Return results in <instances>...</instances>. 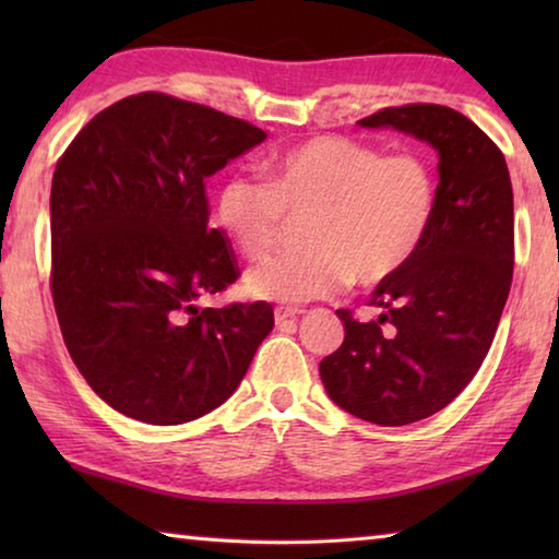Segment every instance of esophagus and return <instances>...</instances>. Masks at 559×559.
I'll return each mask as SVG.
<instances>
[{"mask_svg": "<svg viewBox=\"0 0 559 559\" xmlns=\"http://www.w3.org/2000/svg\"><path fill=\"white\" fill-rule=\"evenodd\" d=\"M298 316H300L298 308H276V313H273V318H276V325L293 323V320H298Z\"/></svg>", "mask_w": 559, "mask_h": 559, "instance_id": "34e87169", "label": "esophagus"}]
</instances>
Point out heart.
I'll return each mask as SVG.
<instances>
[{"instance_id": "1", "label": "heart", "mask_w": 559, "mask_h": 559, "mask_svg": "<svg viewBox=\"0 0 559 559\" xmlns=\"http://www.w3.org/2000/svg\"><path fill=\"white\" fill-rule=\"evenodd\" d=\"M439 185L427 157L382 155L337 135L302 140L269 159L266 179L231 175L216 192V222L249 259L276 246L288 216H308L302 253L259 263L253 298L323 300L353 278L382 286L409 266L433 226Z\"/></svg>"}]
</instances>
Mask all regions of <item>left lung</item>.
Segmentation results:
<instances>
[{
	"label": "left lung",
	"mask_w": 559,
	"mask_h": 559,
	"mask_svg": "<svg viewBox=\"0 0 559 559\" xmlns=\"http://www.w3.org/2000/svg\"><path fill=\"white\" fill-rule=\"evenodd\" d=\"M394 128L439 155V204L421 251L377 286V320L337 310L345 340L320 362L337 406L380 427L441 412L493 343L513 281V187L506 157L476 122L433 103L384 108L357 122Z\"/></svg>",
	"instance_id": "8db88e82"
}]
</instances>
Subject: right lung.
I'll return each instance as SVG.
<instances>
[{
    "label": "right lung",
    "mask_w": 559,
    "mask_h": 559,
    "mask_svg": "<svg viewBox=\"0 0 559 559\" xmlns=\"http://www.w3.org/2000/svg\"><path fill=\"white\" fill-rule=\"evenodd\" d=\"M266 132L200 103L138 93L100 110L51 182V296L91 390L175 427L236 392L273 330L269 302L200 308L239 276L210 229L206 177Z\"/></svg>",
    "instance_id": "1"
}]
</instances>
